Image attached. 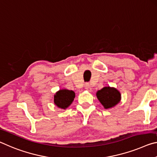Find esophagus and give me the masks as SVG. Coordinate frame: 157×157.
<instances>
[{"instance_id":"34e87169","label":"esophagus","mask_w":157,"mask_h":157,"mask_svg":"<svg viewBox=\"0 0 157 157\" xmlns=\"http://www.w3.org/2000/svg\"><path fill=\"white\" fill-rule=\"evenodd\" d=\"M85 89L87 90H90L91 88H90V85L88 83H86L85 85Z\"/></svg>"}]
</instances>
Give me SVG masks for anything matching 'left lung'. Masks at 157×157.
I'll list each match as a JSON object with an SVG mask.
<instances>
[{
    "label": "left lung",
    "instance_id": "obj_1",
    "mask_svg": "<svg viewBox=\"0 0 157 157\" xmlns=\"http://www.w3.org/2000/svg\"><path fill=\"white\" fill-rule=\"evenodd\" d=\"M97 97L105 109H110L119 103L121 95L115 88L104 87L97 91Z\"/></svg>",
    "mask_w": 157,
    "mask_h": 157
}]
</instances>
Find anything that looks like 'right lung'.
<instances>
[{"instance_id":"add662e5","label":"right lung","mask_w":157,"mask_h":157,"mask_svg":"<svg viewBox=\"0 0 157 157\" xmlns=\"http://www.w3.org/2000/svg\"><path fill=\"white\" fill-rule=\"evenodd\" d=\"M74 97L75 93L72 90H60L54 96V103L58 107L65 109L72 103Z\"/></svg>"}]
</instances>
